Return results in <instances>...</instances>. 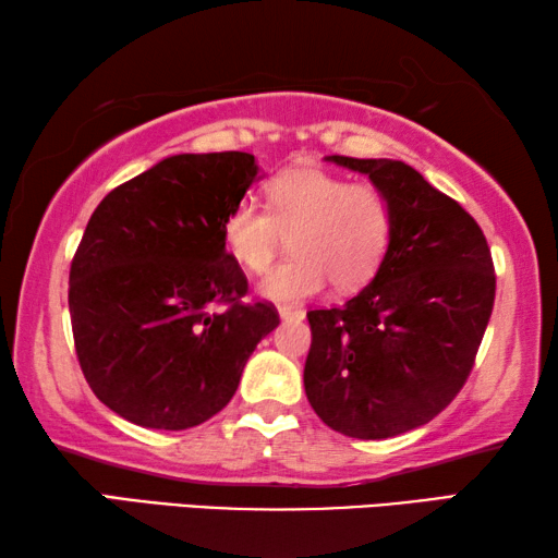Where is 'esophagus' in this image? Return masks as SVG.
Instances as JSON below:
<instances>
[{
    "label": "esophagus",
    "mask_w": 558,
    "mask_h": 558,
    "mask_svg": "<svg viewBox=\"0 0 558 558\" xmlns=\"http://www.w3.org/2000/svg\"><path fill=\"white\" fill-rule=\"evenodd\" d=\"M279 316L281 322H301L304 318V308H296V306H281L279 308Z\"/></svg>",
    "instance_id": "obj_1"
}]
</instances>
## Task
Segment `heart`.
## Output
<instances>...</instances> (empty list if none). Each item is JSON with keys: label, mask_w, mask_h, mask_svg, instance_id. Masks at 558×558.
<instances>
[{"label": "heart", "mask_w": 558, "mask_h": 558, "mask_svg": "<svg viewBox=\"0 0 558 558\" xmlns=\"http://www.w3.org/2000/svg\"><path fill=\"white\" fill-rule=\"evenodd\" d=\"M392 230L390 197L378 185L296 166L269 180L267 209L242 199L227 213L222 242L240 267L262 274L291 236L294 257L262 281L259 294L301 301L318 294L328 279L339 291L368 284L390 250Z\"/></svg>", "instance_id": "b5f03b06"}]
</instances>
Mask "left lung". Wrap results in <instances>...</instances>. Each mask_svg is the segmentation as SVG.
<instances>
[{
  "label": "left lung",
  "instance_id": "left-lung-1",
  "mask_svg": "<svg viewBox=\"0 0 558 558\" xmlns=\"http://www.w3.org/2000/svg\"><path fill=\"white\" fill-rule=\"evenodd\" d=\"M326 160L368 175L390 197L396 230L371 284L306 314L304 388L331 430L386 440L430 423L462 390L495 306V264L480 225L415 168Z\"/></svg>",
  "mask_w": 558,
  "mask_h": 558
}]
</instances>
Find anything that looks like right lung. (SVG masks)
<instances>
[{
	"mask_svg": "<svg viewBox=\"0 0 558 558\" xmlns=\"http://www.w3.org/2000/svg\"><path fill=\"white\" fill-rule=\"evenodd\" d=\"M250 153L170 155L111 190L71 262L81 371L100 403L155 430H187L230 403L252 351L279 326L244 304L222 222L257 178Z\"/></svg>",
	"mask_w": 558,
	"mask_h": 558,
	"instance_id": "obj_1",
	"label": "right lung"
}]
</instances>
